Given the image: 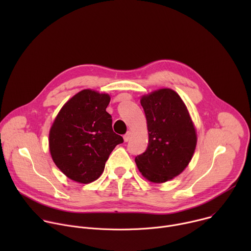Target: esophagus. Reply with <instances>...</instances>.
I'll return each mask as SVG.
<instances>
[{
	"label": "esophagus",
	"mask_w": 251,
	"mask_h": 251,
	"mask_svg": "<svg viewBox=\"0 0 251 251\" xmlns=\"http://www.w3.org/2000/svg\"><path fill=\"white\" fill-rule=\"evenodd\" d=\"M131 136H132V133H131L130 131H128V132L124 135V137H123V138H124V141H125V142H128V141L131 139Z\"/></svg>",
	"instance_id": "obj_1"
}]
</instances>
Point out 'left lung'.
Instances as JSON below:
<instances>
[{"mask_svg":"<svg viewBox=\"0 0 251 251\" xmlns=\"http://www.w3.org/2000/svg\"><path fill=\"white\" fill-rule=\"evenodd\" d=\"M140 102L147 119L149 143L135 162L146 180L166 183L190 164L197 147V130L185 102L171 88L143 95Z\"/></svg>","mask_w":251,"mask_h":251,"instance_id":"8db88e82","label":"left lung"}]
</instances>
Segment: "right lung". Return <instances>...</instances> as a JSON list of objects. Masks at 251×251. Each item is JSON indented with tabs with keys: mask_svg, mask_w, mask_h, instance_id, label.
<instances>
[{
	"mask_svg": "<svg viewBox=\"0 0 251 251\" xmlns=\"http://www.w3.org/2000/svg\"><path fill=\"white\" fill-rule=\"evenodd\" d=\"M108 93L83 89L59 110L49 134L52 161L70 180L89 184L101 176L113 149L123 143L106 111Z\"/></svg>",
	"mask_w": 251,
	"mask_h": 251,
	"instance_id": "right-lung-1",
	"label": "right lung"
}]
</instances>
